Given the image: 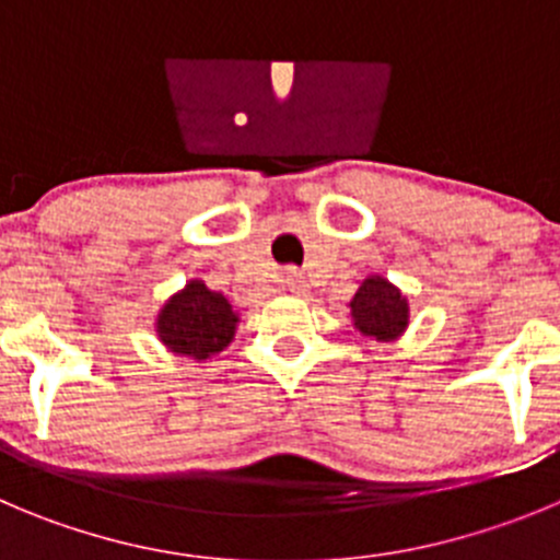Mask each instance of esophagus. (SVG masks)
Here are the masks:
<instances>
[{
    "label": "esophagus",
    "mask_w": 560,
    "mask_h": 560,
    "mask_svg": "<svg viewBox=\"0 0 560 560\" xmlns=\"http://www.w3.org/2000/svg\"><path fill=\"white\" fill-rule=\"evenodd\" d=\"M284 284H287V290L292 292V295H304V292H306V279L301 273H295V270H290V273H287Z\"/></svg>",
    "instance_id": "34e87169"
}]
</instances>
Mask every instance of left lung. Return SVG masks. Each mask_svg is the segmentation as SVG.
<instances>
[{
	"mask_svg": "<svg viewBox=\"0 0 560 560\" xmlns=\"http://www.w3.org/2000/svg\"><path fill=\"white\" fill-rule=\"evenodd\" d=\"M353 328L375 342H398L411 323L409 298L381 273L368 276L348 301Z\"/></svg>",
	"mask_w": 560,
	"mask_h": 560,
	"instance_id": "8db88e82",
	"label": "left lung"
}]
</instances>
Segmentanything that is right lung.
Instances as JSON below:
<instances>
[{
    "instance_id": "1",
    "label": "right lung",
    "mask_w": 560,
    "mask_h": 560,
    "mask_svg": "<svg viewBox=\"0 0 560 560\" xmlns=\"http://www.w3.org/2000/svg\"><path fill=\"white\" fill-rule=\"evenodd\" d=\"M240 312L221 292L209 290L201 279H190L160 306L154 317L156 339L174 357L207 362L232 345Z\"/></svg>"
}]
</instances>
